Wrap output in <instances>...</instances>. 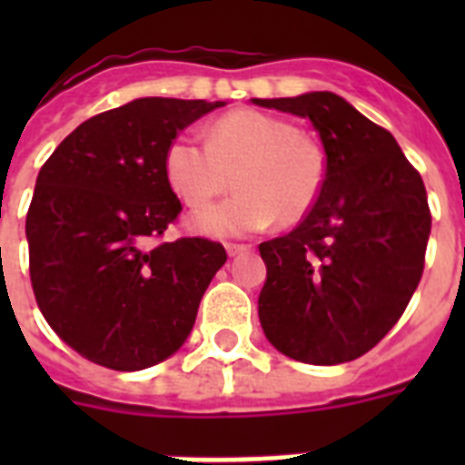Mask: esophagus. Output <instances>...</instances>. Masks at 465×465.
Here are the masks:
<instances>
[{
  "label": "esophagus",
  "mask_w": 465,
  "mask_h": 465,
  "mask_svg": "<svg viewBox=\"0 0 465 465\" xmlns=\"http://www.w3.org/2000/svg\"><path fill=\"white\" fill-rule=\"evenodd\" d=\"M248 248L251 246H246V243H226V253L233 258V255L243 253V251H248Z\"/></svg>",
  "instance_id": "obj_1"
}]
</instances>
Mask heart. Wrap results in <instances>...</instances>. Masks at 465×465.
Instances as JSON below:
<instances>
[{
    "instance_id": "heart-1",
    "label": "heart",
    "mask_w": 465,
    "mask_h": 465,
    "mask_svg": "<svg viewBox=\"0 0 465 465\" xmlns=\"http://www.w3.org/2000/svg\"><path fill=\"white\" fill-rule=\"evenodd\" d=\"M163 173L185 204H203L232 185L239 195L207 204L190 217L204 236H246L275 219L297 224L313 210L325 183V154L290 120L261 111L226 113L210 142L178 134L163 156Z\"/></svg>"
}]
</instances>
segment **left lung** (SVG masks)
Here are the masks:
<instances>
[{
    "label": "left lung",
    "mask_w": 465,
    "mask_h": 465,
    "mask_svg": "<svg viewBox=\"0 0 465 465\" xmlns=\"http://www.w3.org/2000/svg\"><path fill=\"white\" fill-rule=\"evenodd\" d=\"M253 104L309 118L325 152L313 210L294 232L261 243L262 332L297 361H352L418 290L432 229L425 183L389 130L331 91Z\"/></svg>",
    "instance_id": "left-lung-1"
}]
</instances>
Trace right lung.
<instances>
[{
  "label": "right lung",
  "mask_w": 465,
  "mask_h": 465,
  "mask_svg": "<svg viewBox=\"0 0 465 465\" xmlns=\"http://www.w3.org/2000/svg\"><path fill=\"white\" fill-rule=\"evenodd\" d=\"M224 101L137 98L94 115L43 163L25 214L40 313L72 350L115 371L181 350L222 243H156L181 214L163 173L168 144Z\"/></svg>",
  "instance_id": "obj_1"
}]
</instances>
